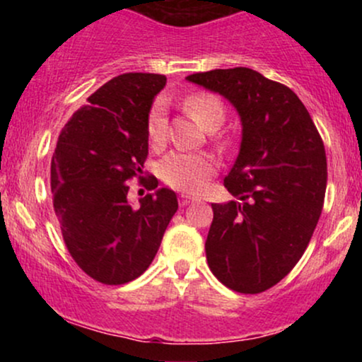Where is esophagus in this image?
<instances>
[{"label": "esophagus", "mask_w": 362, "mask_h": 362, "mask_svg": "<svg viewBox=\"0 0 362 362\" xmlns=\"http://www.w3.org/2000/svg\"><path fill=\"white\" fill-rule=\"evenodd\" d=\"M195 201H197V199H195V197H190V195H184V194H182V195H180V199H178V204H180L182 207H184V206L194 204Z\"/></svg>", "instance_id": "obj_1"}]
</instances>
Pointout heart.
Returning a JSON list of instances; mask_svg holds the SVG:
<instances>
[{"label":"heart","instance_id":"heart-1","mask_svg":"<svg viewBox=\"0 0 362 362\" xmlns=\"http://www.w3.org/2000/svg\"><path fill=\"white\" fill-rule=\"evenodd\" d=\"M185 110L204 131L213 132L223 124L224 110L223 102L211 93L190 95L184 102ZM148 136L151 144H161L167 138V119H165V103L158 100L153 103L148 115ZM216 172L213 156L202 153H170L160 161L158 173L165 184L184 192H197L209 177Z\"/></svg>","mask_w":362,"mask_h":362}]
</instances>
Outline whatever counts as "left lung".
Returning a JSON list of instances; mask_svg holds the SVG:
<instances>
[{
    "instance_id": "1",
    "label": "left lung",
    "mask_w": 362,
    "mask_h": 362,
    "mask_svg": "<svg viewBox=\"0 0 362 362\" xmlns=\"http://www.w3.org/2000/svg\"><path fill=\"white\" fill-rule=\"evenodd\" d=\"M235 107L242 143L224 187L236 201L213 206L207 264L226 288L257 294L291 272L308 247L327 189L323 141L298 95L250 68L185 78Z\"/></svg>"
}]
</instances>
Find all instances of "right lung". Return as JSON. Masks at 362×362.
Here are the masks:
<instances>
[{"label":"right lung","mask_w":362,"mask_h":362,"mask_svg":"<svg viewBox=\"0 0 362 362\" xmlns=\"http://www.w3.org/2000/svg\"><path fill=\"white\" fill-rule=\"evenodd\" d=\"M165 85L163 74L112 78L57 139L51 189L62 238L74 262L103 284H126L146 271L178 209L177 194L165 187L138 207L127 201L126 182L143 173L148 115Z\"/></svg>","instance_id":"add662e5"}]
</instances>
